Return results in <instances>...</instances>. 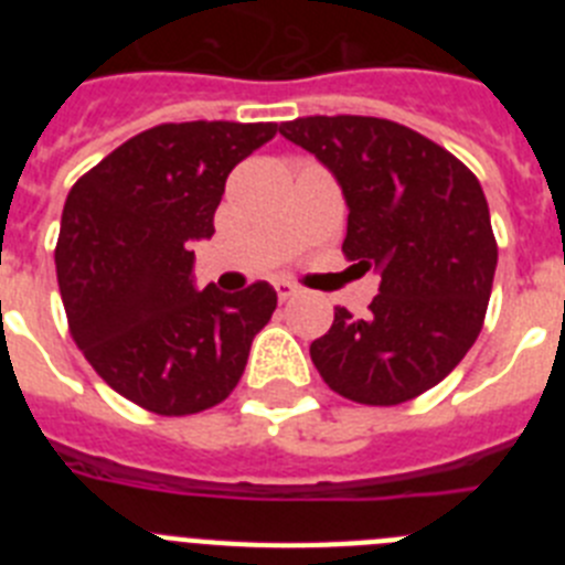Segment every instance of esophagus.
I'll use <instances>...</instances> for the list:
<instances>
[{"instance_id":"esophagus-1","label":"esophagus","mask_w":565,"mask_h":565,"mask_svg":"<svg viewBox=\"0 0 565 565\" xmlns=\"http://www.w3.org/2000/svg\"><path fill=\"white\" fill-rule=\"evenodd\" d=\"M297 294H299V288L291 286V282H277V297H279V302H286V299L297 297Z\"/></svg>"}]
</instances>
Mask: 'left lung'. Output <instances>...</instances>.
Listing matches in <instances>:
<instances>
[{
	"label": "left lung",
	"mask_w": 565,
	"mask_h": 565,
	"mask_svg": "<svg viewBox=\"0 0 565 565\" xmlns=\"http://www.w3.org/2000/svg\"><path fill=\"white\" fill-rule=\"evenodd\" d=\"M279 135L337 178L344 257L382 277L367 317L337 308L331 331L311 342L319 376L359 404L422 396L483 326L498 246L481 183L456 154L384 118L308 115Z\"/></svg>",
	"instance_id": "8db88e82"
}]
</instances>
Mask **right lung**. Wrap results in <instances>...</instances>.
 Instances as JSON below:
<instances>
[{"label":"right lung","mask_w":565,"mask_h":565,"mask_svg":"<svg viewBox=\"0 0 565 565\" xmlns=\"http://www.w3.org/2000/svg\"><path fill=\"white\" fill-rule=\"evenodd\" d=\"M274 135L277 124H161L70 189L56 246L70 333L143 411L189 416L221 404L277 308L268 282L201 291L192 252L214 234L228 172Z\"/></svg>","instance_id":"right-lung-1"}]
</instances>
